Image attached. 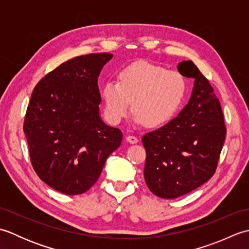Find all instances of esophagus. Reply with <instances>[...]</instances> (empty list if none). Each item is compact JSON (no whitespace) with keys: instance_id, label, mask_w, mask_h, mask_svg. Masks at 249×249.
Here are the masks:
<instances>
[{"instance_id":"1","label":"esophagus","mask_w":249,"mask_h":249,"mask_svg":"<svg viewBox=\"0 0 249 249\" xmlns=\"http://www.w3.org/2000/svg\"><path fill=\"white\" fill-rule=\"evenodd\" d=\"M126 140H127V142H129V143H131V144H135L139 141L138 138H137V137H135V136H127V137H126Z\"/></svg>"}]
</instances>
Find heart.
<instances>
[{
    "instance_id": "b5f03b06",
    "label": "heart",
    "mask_w": 249,
    "mask_h": 249,
    "mask_svg": "<svg viewBox=\"0 0 249 249\" xmlns=\"http://www.w3.org/2000/svg\"><path fill=\"white\" fill-rule=\"evenodd\" d=\"M186 92L187 83L181 72L139 61L120 71L119 82H106L102 98L110 123H120L127 115L133 102L135 123L157 127L173 118Z\"/></svg>"
}]
</instances>
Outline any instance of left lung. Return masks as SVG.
I'll list each match as a JSON object with an SVG mask.
<instances>
[{"label": "left lung", "mask_w": 249, "mask_h": 249, "mask_svg": "<svg viewBox=\"0 0 249 249\" xmlns=\"http://www.w3.org/2000/svg\"><path fill=\"white\" fill-rule=\"evenodd\" d=\"M178 71L195 80L187 105L177 118L142 138L145 183L163 199L181 197L208 182L226 138L223 111L208 79L192 61L178 63Z\"/></svg>", "instance_id": "1"}]
</instances>
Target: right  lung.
Returning a JSON list of instances; mask_svg holds the SVG:
<instances>
[{
  "label": "right lung",
  "instance_id": "obj_1",
  "mask_svg": "<svg viewBox=\"0 0 249 249\" xmlns=\"http://www.w3.org/2000/svg\"><path fill=\"white\" fill-rule=\"evenodd\" d=\"M112 57H73L46 75L32 93L23 125L32 166L41 181L62 194L91 188L122 143V131L106 125L99 112L97 80Z\"/></svg>",
  "mask_w": 249,
  "mask_h": 249
}]
</instances>
